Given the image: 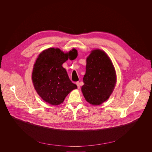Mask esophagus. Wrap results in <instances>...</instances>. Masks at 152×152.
I'll return each mask as SVG.
<instances>
[{
  "label": "esophagus",
  "instance_id": "34e87169",
  "mask_svg": "<svg viewBox=\"0 0 152 152\" xmlns=\"http://www.w3.org/2000/svg\"><path fill=\"white\" fill-rule=\"evenodd\" d=\"M76 84H77V87H78V89H80V83L78 81V82H77V83H76Z\"/></svg>",
  "mask_w": 152,
  "mask_h": 152
}]
</instances>
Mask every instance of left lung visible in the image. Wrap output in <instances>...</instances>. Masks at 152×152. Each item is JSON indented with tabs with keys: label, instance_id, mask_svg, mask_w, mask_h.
Here are the masks:
<instances>
[{
	"label": "left lung",
	"instance_id": "1",
	"mask_svg": "<svg viewBox=\"0 0 152 152\" xmlns=\"http://www.w3.org/2000/svg\"><path fill=\"white\" fill-rule=\"evenodd\" d=\"M83 82L82 92L91 105L102 104L112 93L116 82V72L111 60L102 50H94L87 57Z\"/></svg>",
	"mask_w": 152,
	"mask_h": 152
}]
</instances>
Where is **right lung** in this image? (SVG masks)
Segmentation results:
<instances>
[{
    "label": "right lung",
    "instance_id": "1",
    "mask_svg": "<svg viewBox=\"0 0 152 152\" xmlns=\"http://www.w3.org/2000/svg\"><path fill=\"white\" fill-rule=\"evenodd\" d=\"M77 54L75 48L64 53L54 48L45 50L39 54L34 64L31 78L36 91L45 102L58 105L72 90L77 88L62 66L68 58H76Z\"/></svg>",
    "mask_w": 152,
    "mask_h": 152
}]
</instances>
